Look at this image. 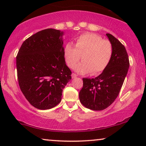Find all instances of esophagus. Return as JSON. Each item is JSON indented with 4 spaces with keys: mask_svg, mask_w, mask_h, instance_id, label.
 I'll return each instance as SVG.
<instances>
[{
    "mask_svg": "<svg viewBox=\"0 0 146 146\" xmlns=\"http://www.w3.org/2000/svg\"><path fill=\"white\" fill-rule=\"evenodd\" d=\"M77 76V74H76L75 73H72V77L73 78H76Z\"/></svg>",
    "mask_w": 146,
    "mask_h": 146,
    "instance_id": "obj_1",
    "label": "esophagus"
}]
</instances>
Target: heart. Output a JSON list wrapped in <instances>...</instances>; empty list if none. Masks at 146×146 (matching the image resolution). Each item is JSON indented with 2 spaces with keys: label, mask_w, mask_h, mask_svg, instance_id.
I'll use <instances>...</instances> for the list:
<instances>
[{
  "label": "heart",
  "mask_w": 146,
  "mask_h": 146,
  "mask_svg": "<svg viewBox=\"0 0 146 146\" xmlns=\"http://www.w3.org/2000/svg\"><path fill=\"white\" fill-rule=\"evenodd\" d=\"M67 65L74 68L80 60L82 62L76 66L79 73L90 72L96 75L102 72L110 62L113 55V46L107 40L94 33H84L76 39L75 46L67 43L64 49Z\"/></svg>",
  "instance_id": "obj_1"
}]
</instances>
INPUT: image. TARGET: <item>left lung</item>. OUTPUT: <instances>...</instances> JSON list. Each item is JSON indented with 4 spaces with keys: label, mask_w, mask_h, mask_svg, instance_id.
<instances>
[{
    "label": "left lung",
    "mask_w": 146,
    "mask_h": 146,
    "mask_svg": "<svg viewBox=\"0 0 146 146\" xmlns=\"http://www.w3.org/2000/svg\"><path fill=\"white\" fill-rule=\"evenodd\" d=\"M113 46L111 61L103 72L95 78H83L79 93L84 106L102 110L112 104L119 94L128 71L129 61L125 48L111 34H106Z\"/></svg>",
    "instance_id": "1"
}]
</instances>
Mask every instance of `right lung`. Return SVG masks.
<instances>
[{
	"instance_id": "obj_1",
	"label": "right lung",
	"mask_w": 146,
	"mask_h": 146,
	"mask_svg": "<svg viewBox=\"0 0 146 146\" xmlns=\"http://www.w3.org/2000/svg\"><path fill=\"white\" fill-rule=\"evenodd\" d=\"M62 35L52 29L38 32L23 42L17 54L20 88L37 109H50L58 104L62 90L72 78L66 64Z\"/></svg>"
}]
</instances>
